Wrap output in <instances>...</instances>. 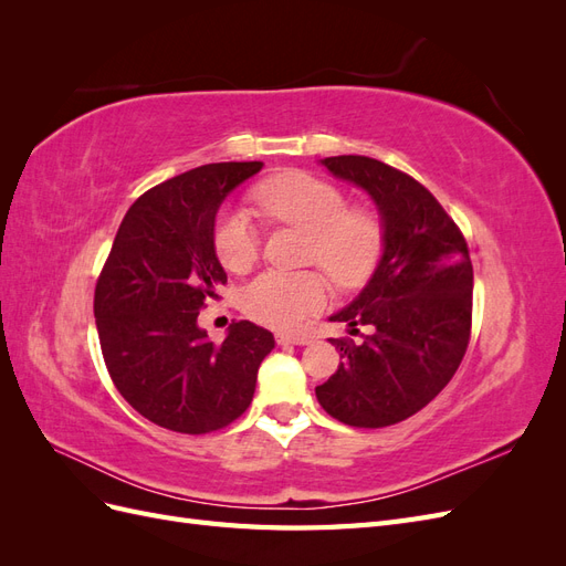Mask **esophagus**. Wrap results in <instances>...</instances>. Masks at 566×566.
<instances>
[{"label": "esophagus", "instance_id": "esophagus-1", "mask_svg": "<svg viewBox=\"0 0 566 566\" xmlns=\"http://www.w3.org/2000/svg\"><path fill=\"white\" fill-rule=\"evenodd\" d=\"M276 342H279V345H306V342H310V337H306V335H293V333H279Z\"/></svg>", "mask_w": 566, "mask_h": 566}]
</instances>
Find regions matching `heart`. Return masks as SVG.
Listing matches in <instances>:
<instances>
[{"label": "heart", "mask_w": 566, "mask_h": 566, "mask_svg": "<svg viewBox=\"0 0 566 566\" xmlns=\"http://www.w3.org/2000/svg\"><path fill=\"white\" fill-rule=\"evenodd\" d=\"M254 202L266 217L312 233L310 260L318 262L345 287L364 283L382 250V227L375 214L349 210L337 186L306 172H285L264 181ZM214 250L229 271L241 273L260 254V233L248 210L221 212L214 224ZM331 285L318 271L269 269L241 293L243 312L271 328L295 331L323 310Z\"/></svg>", "instance_id": "b5f03b06"}]
</instances>
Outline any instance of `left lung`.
<instances>
[{
    "label": "left lung",
    "instance_id": "8db88e82",
    "mask_svg": "<svg viewBox=\"0 0 566 566\" xmlns=\"http://www.w3.org/2000/svg\"><path fill=\"white\" fill-rule=\"evenodd\" d=\"M321 165L370 196L382 254L361 293L331 316L373 333L361 345L331 339L339 366L316 399L335 420L375 430L418 413L453 378L470 342L472 262L453 219L413 177L366 156Z\"/></svg>",
    "mask_w": 566,
    "mask_h": 566
}]
</instances>
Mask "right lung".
<instances>
[{"instance_id": "right-lung-1", "label": "right lung", "mask_w": 566, "mask_h": 566, "mask_svg": "<svg viewBox=\"0 0 566 566\" xmlns=\"http://www.w3.org/2000/svg\"><path fill=\"white\" fill-rule=\"evenodd\" d=\"M264 163L202 165L150 188L127 210L94 293L101 352L125 401L181 434L241 418L273 335L250 321L221 345L198 325L227 283L214 250L221 202Z\"/></svg>"}]
</instances>
